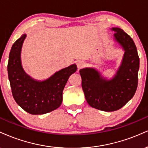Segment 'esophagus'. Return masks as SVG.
Masks as SVG:
<instances>
[{
	"instance_id": "obj_1",
	"label": "esophagus",
	"mask_w": 148,
	"mask_h": 148,
	"mask_svg": "<svg viewBox=\"0 0 148 148\" xmlns=\"http://www.w3.org/2000/svg\"><path fill=\"white\" fill-rule=\"evenodd\" d=\"M84 65H85V64L83 61H78V62H77V67L78 70L82 69V68L84 66Z\"/></svg>"
}]
</instances>
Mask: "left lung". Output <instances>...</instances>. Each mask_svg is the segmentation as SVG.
Here are the masks:
<instances>
[{
    "label": "left lung",
    "mask_w": 148,
    "mask_h": 148,
    "mask_svg": "<svg viewBox=\"0 0 148 148\" xmlns=\"http://www.w3.org/2000/svg\"><path fill=\"white\" fill-rule=\"evenodd\" d=\"M113 40L124 52L121 64L112 77H106L96 68L79 70L82 86L87 103L93 108L114 112L133 98L138 85L139 57L130 36L122 29L114 27Z\"/></svg>",
    "instance_id": "1"
}]
</instances>
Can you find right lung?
I'll use <instances>...</instances> for the list:
<instances>
[{
	"label": "right lung",
	"mask_w": 148,
	"mask_h": 148,
	"mask_svg": "<svg viewBox=\"0 0 148 148\" xmlns=\"http://www.w3.org/2000/svg\"><path fill=\"white\" fill-rule=\"evenodd\" d=\"M27 34H22L12 46L9 55L8 78L16 102L33 115L49 113L60 107L62 93L68 79L77 71V66L56 71L44 80H38L26 73L22 66L21 50Z\"/></svg>",
	"instance_id": "add662e5"
}]
</instances>
